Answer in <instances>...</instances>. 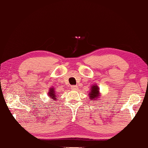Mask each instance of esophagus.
<instances>
[{
  "label": "esophagus",
  "instance_id": "34e87169",
  "mask_svg": "<svg viewBox=\"0 0 148 148\" xmlns=\"http://www.w3.org/2000/svg\"><path fill=\"white\" fill-rule=\"evenodd\" d=\"M71 88L72 90H74V91H76V90H77L78 89V87L77 86H72L71 87Z\"/></svg>",
  "mask_w": 148,
  "mask_h": 148
}]
</instances>
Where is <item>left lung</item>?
Listing matches in <instances>:
<instances>
[{"mask_svg": "<svg viewBox=\"0 0 148 148\" xmlns=\"http://www.w3.org/2000/svg\"><path fill=\"white\" fill-rule=\"evenodd\" d=\"M88 95L89 99L91 101H98L99 96H100V92H99V88L97 84H93L91 86L90 92Z\"/></svg>", "mask_w": 148, "mask_h": 148, "instance_id": "1", "label": "left lung"}]
</instances>
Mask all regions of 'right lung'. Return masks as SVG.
Here are the masks:
<instances>
[{
  "label": "right lung",
  "mask_w": 148,
  "mask_h": 148,
  "mask_svg": "<svg viewBox=\"0 0 148 148\" xmlns=\"http://www.w3.org/2000/svg\"><path fill=\"white\" fill-rule=\"evenodd\" d=\"M48 95H49V97L51 98V99H53V100H56L57 99L56 93L55 91V88L54 87H50L49 92H48Z\"/></svg>",
  "instance_id": "1"
}]
</instances>
